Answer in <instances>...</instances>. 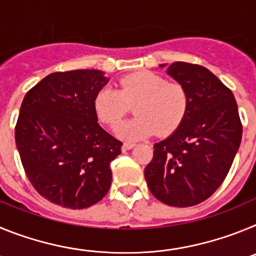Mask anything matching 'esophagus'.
Listing matches in <instances>:
<instances>
[{
    "label": "esophagus",
    "mask_w": 256,
    "mask_h": 256,
    "mask_svg": "<svg viewBox=\"0 0 256 256\" xmlns=\"http://www.w3.org/2000/svg\"><path fill=\"white\" fill-rule=\"evenodd\" d=\"M134 146H136V144H134V142H132V141H126L123 144L124 150H130V148H133Z\"/></svg>",
    "instance_id": "34e87169"
}]
</instances>
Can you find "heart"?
Segmentation results:
<instances>
[{"label": "heart", "mask_w": 256, "mask_h": 256, "mask_svg": "<svg viewBox=\"0 0 256 256\" xmlns=\"http://www.w3.org/2000/svg\"><path fill=\"white\" fill-rule=\"evenodd\" d=\"M118 86L119 90H98L94 108L101 123L116 126L134 105L137 115L118 128L126 138H142L155 132L169 134L186 116L190 94L182 83L168 82L150 70H140L122 76Z\"/></svg>", "instance_id": "obj_1"}]
</instances>
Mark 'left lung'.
<instances>
[{"instance_id":"8db88e82","label":"left lung","mask_w":256,"mask_h":256,"mask_svg":"<svg viewBox=\"0 0 256 256\" xmlns=\"http://www.w3.org/2000/svg\"><path fill=\"white\" fill-rule=\"evenodd\" d=\"M168 74L187 88L190 106L177 130L154 144L144 178L164 204L194 206L209 198L227 177L241 144L242 123L232 91L206 68L178 61Z\"/></svg>"}]
</instances>
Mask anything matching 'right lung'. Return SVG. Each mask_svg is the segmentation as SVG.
Instances as JSON below:
<instances>
[{"label":"right lung","mask_w":256,"mask_h":256,"mask_svg":"<svg viewBox=\"0 0 256 256\" xmlns=\"http://www.w3.org/2000/svg\"><path fill=\"white\" fill-rule=\"evenodd\" d=\"M108 78L100 70L58 72L26 92L15 126L22 168L42 198L69 209L98 202L112 184L123 142L97 123L94 94Z\"/></svg>","instance_id":"obj_1"}]
</instances>
